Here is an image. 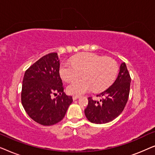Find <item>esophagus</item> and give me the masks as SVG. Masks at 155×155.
Instances as JSON below:
<instances>
[{
	"instance_id": "esophagus-1",
	"label": "esophagus",
	"mask_w": 155,
	"mask_h": 155,
	"mask_svg": "<svg viewBox=\"0 0 155 155\" xmlns=\"http://www.w3.org/2000/svg\"><path fill=\"white\" fill-rule=\"evenodd\" d=\"M80 96H78V95H73V100H76V99H79L80 98Z\"/></svg>"
}]
</instances>
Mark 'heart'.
<instances>
[{"label":"heart","instance_id":"obj_1","mask_svg":"<svg viewBox=\"0 0 155 155\" xmlns=\"http://www.w3.org/2000/svg\"><path fill=\"white\" fill-rule=\"evenodd\" d=\"M118 72L117 63L109 57L101 58L93 53H84L74 57L69 62H63L60 65L59 74L66 82L67 92L71 94H82L88 91H101L113 83Z\"/></svg>","mask_w":155,"mask_h":155}]
</instances>
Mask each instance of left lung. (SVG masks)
I'll list each match as a JSON object with an SVG mask.
<instances>
[{
  "label": "left lung",
  "mask_w": 155,
  "mask_h": 155,
  "mask_svg": "<svg viewBox=\"0 0 155 155\" xmlns=\"http://www.w3.org/2000/svg\"><path fill=\"white\" fill-rule=\"evenodd\" d=\"M131 79L125 63L119 68L118 77L111 86L97 97L99 101L88 98V105L84 114L91 123L107 124L115 119L124 111L128 101Z\"/></svg>",
  "instance_id": "8db88e82"
}]
</instances>
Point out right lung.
Returning a JSON list of instances; mask_svg holds the SVG:
<instances>
[{
    "label": "right lung",
    "mask_w": 155,
    "mask_h": 155,
    "mask_svg": "<svg viewBox=\"0 0 155 155\" xmlns=\"http://www.w3.org/2000/svg\"><path fill=\"white\" fill-rule=\"evenodd\" d=\"M57 53L41 57L25 72L21 100L31 119L43 126H51L64 118L73 98L63 92ZM59 94L56 99L51 95Z\"/></svg>",
    "instance_id": "right-lung-1"
}]
</instances>
